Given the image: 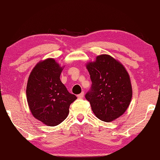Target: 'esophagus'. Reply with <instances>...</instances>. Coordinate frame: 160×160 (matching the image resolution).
Segmentation results:
<instances>
[{
  "label": "esophagus",
  "instance_id": "34e87169",
  "mask_svg": "<svg viewBox=\"0 0 160 160\" xmlns=\"http://www.w3.org/2000/svg\"><path fill=\"white\" fill-rule=\"evenodd\" d=\"M84 95H85V93H84V92H81L80 94H79L78 95V97L79 99H82L83 97H84Z\"/></svg>",
  "mask_w": 160,
  "mask_h": 160
}]
</instances>
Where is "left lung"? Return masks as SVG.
<instances>
[{
	"label": "left lung",
	"mask_w": 160,
	"mask_h": 160,
	"mask_svg": "<svg viewBox=\"0 0 160 160\" xmlns=\"http://www.w3.org/2000/svg\"><path fill=\"white\" fill-rule=\"evenodd\" d=\"M92 80L85 94L97 118L106 122L115 120L128 109L132 91L130 76L122 64L107 54L97 56L86 65Z\"/></svg>",
	"instance_id": "obj_1"
}]
</instances>
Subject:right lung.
<instances>
[{
    "label": "right lung",
    "mask_w": 160,
    "mask_h": 160,
    "mask_svg": "<svg viewBox=\"0 0 160 160\" xmlns=\"http://www.w3.org/2000/svg\"><path fill=\"white\" fill-rule=\"evenodd\" d=\"M63 69L53 58L38 63L29 75L26 94L32 114L48 126L60 124L67 118L69 107L77 97L60 80Z\"/></svg>",
    "instance_id": "add662e5"
}]
</instances>
